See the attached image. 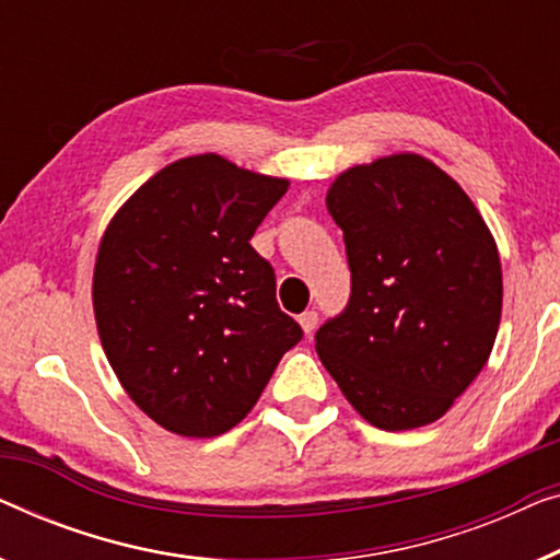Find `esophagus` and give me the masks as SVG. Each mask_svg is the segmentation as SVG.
<instances>
[{
	"label": "esophagus",
	"mask_w": 560,
	"mask_h": 560,
	"mask_svg": "<svg viewBox=\"0 0 560 560\" xmlns=\"http://www.w3.org/2000/svg\"><path fill=\"white\" fill-rule=\"evenodd\" d=\"M298 320H300V326H303L305 334L311 336L313 330H315V326H318V313H315V311H305L303 315H300Z\"/></svg>",
	"instance_id": "esophagus-1"
}]
</instances>
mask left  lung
<instances>
[{"mask_svg": "<svg viewBox=\"0 0 560 560\" xmlns=\"http://www.w3.org/2000/svg\"><path fill=\"white\" fill-rule=\"evenodd\" d=\"M326 205L343 230L351 298L318 328L315 351L374 427L432 424L495 343V240L459 184L417 153L348 168Z\"/></svg>", "mask_w": 560, "mask_h": 560, "instance_id": "1", "label": "left lung"}]
</instances>
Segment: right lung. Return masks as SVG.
Masks as SVG:
<instances>
[{
    "label": "right lung",
    "mask_w": 560,
    "mask_h": 560,
    "mask_svg": "<svg viewBox=\"0 0 560 560\" xmlns=\"http://www.w3.org/2000/svg\"><path fill=\"white\" fill-rule=\"evenodd\" d=\"M285 179L214 153L174 161L113 217L93 275L103 351L136 407L182 436L240 424L303 328L249 245Z\"/></svg>",
    "instance_id": "obj_1"
}]
</instances>
